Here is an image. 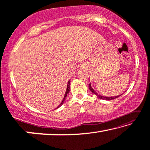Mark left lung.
I'll return each mask as SVG.
<instances>
[{"mask_svg":"<svg viewBox=\"0 0 150 150\" xmlns=\"http://www.w3.org/2000/svg\"><path fill=\"white\" fill-rule=\"evenodd\" d=\"M89 89H90V91H91V92H92L93 93H94L95 95H96L97 97H98V98H100V99H102V100H114V99H116V98H118V97L122 95V94H120V95L117 96H113V97H112V96H111V97L104 96H102V95H100V94H98V93L97 92H96L94 89H93L92 88V87H91V83H89Z\"/></svg>","mask_w":150,"mask_h":150,"instance_id":"1","label":"left lung"}]
</instances>
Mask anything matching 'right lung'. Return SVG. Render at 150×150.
<instances>
[{
  "mask_svg": "<svg viewBox=\"0 0 150 150\" xmlns=\"http://www.w3.org/2000/svg\"><path fill=\"white\" fill-rule=\"evenodd\" d=\"M69 91H70V79H69V81H68V83H67V89H66V92H65V93H64V98H63V99H62V100L61 103L59 105V106H57V108H56L55 109L59 108V107H61V106H62V105L63 104V103L64 102V100H65V98H67V94H68V93H69Z\"/></svg>",
  "mask_w": 150,
  "mask_h": 150,
  "instance_id": "add662e5",
  "label": "right lung"
}]
</instances>
